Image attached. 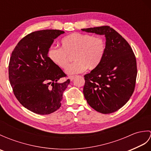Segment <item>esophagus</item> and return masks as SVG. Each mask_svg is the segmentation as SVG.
I'll list each match as a JSON object with an SVG mask.
<instances>
[{"label":"esophagus","instance_id":"1","mask_svg":"<svg viewBox=\"0 0 151 151\" xmlns=\"http://www.w3.org/2000/svg\"><path fill=\"white\" fill-rule=\"evenodd\" d=\"M75 78V76H70V77H69V79H70V81H73V80H74V78Z\"/></svg>","mask_w":151,"mask_h":151}]
</instances>
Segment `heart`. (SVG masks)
I'll use <instances>...</instances> for the list:
<instances>
[{"label": "heart", "instance_id": "1", "mask_svg": "<svg viewBox=\"0 0 151 151\" xmlns=\"http://www.w3.org/2000/svg\"><path fill=\"white\" fill-rule=\"evenodd\" d=\"M62 47H50L47 55L51 62L62 69L68 66L72 56L76 62L67 66L69 75L77 74L87 69L94 70L100 65L106 52V41L102 37L74 32L61 41Z\"/></svg>", "mask_w": 151, "mask_h": 151}]
</instances>
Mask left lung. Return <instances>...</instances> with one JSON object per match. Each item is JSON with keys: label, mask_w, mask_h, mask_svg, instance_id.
Listing matches in <instances>:
<instances>
[{"label": "left lung", "mask_w": 151, "mask_h": 151, "mask_svg": "<svg viewBox=\"0 0 151 151\" xmlns=\"http://www.w3.org/2000/svg\"><path fill=\"white\" fill-rule=\"evenodd\" d=\"M82 30L104 35L106 40L100 65L84 75V97L96 111L113 113L123 107L134 93L137 73L135 54L129 43L110 27Z\"/></svg>", "instance_id": "8db88e82"}]
</instances>
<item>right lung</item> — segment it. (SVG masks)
Wrapping results in <instances>:
<instances>
[{
	"instance_id": "add662e5",
	"label": "right lung",
	"mask_w": 151,
	"mask_h": 151,
	"mask_svg": "<svg viewBox=\"0 0 151 151\" xmlns=\"http://www.w3.org/2000/svg\"><path fill=\"white\" fill-rule=\"evenodd\" d=\"M64 31L43 30L27 35L17 43L9 60V81L19 102L35 114L47 115L61 106L70 80L52 62L47 52L54 40Z\"/></svg>"
}]
</instances>
